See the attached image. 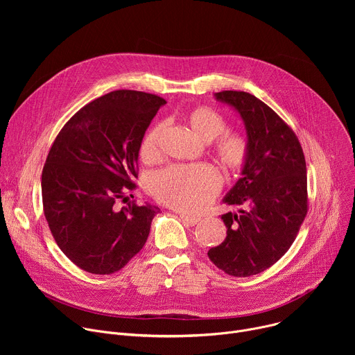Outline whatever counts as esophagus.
<instances>
[{
	"label": "esophagus",
	"mask_w": 355,
	"mask_h": 355,
	"mask_svg": "<svg viewBox=\"0 0 355 355\" xmlns=\"http://www.w3.org/2000/svg\"><path fill=\"white\" fill-rule=\"evenodd\" d=\"M180 218H181V220H182L185 225H188V226H195V225L200 220L199 218L189 216V215H187V214H180Z\"/></svg>",
	"instance_id": "1"
}]
</instances>
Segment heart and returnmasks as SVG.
<instances>
[{"mask_svg": "<svg viewBox=\"0 0 355 355\" xmlns=\"http://www.w3.org/2000/svg\"><path fill=\"white\" fill-rule=\"evenodd\" d=\"M189 130L202 141H212L226 130V122L216 111L200 107L187 115ZM164 126L151 128L141 140L140 155L153 159L159 153V144ZM215 156L227 171H239L248 157V143L239 133H225L214 147ZM220 188L219 174L207 164L171 166L150 178V191L163 204L187 212L204 208Z\"/></svg>", "mask_w": 355, "mask_h": 355, "instance_id": "1", "label": "heart"}]
</instances>
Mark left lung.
<instances>
[{"label": "left lung", "mask_w": 355, "mask_h": 355, "mask_svg": "<svg viewBox=\"0 0 355 355\" xmlns=\"http://www.w3.org/2000/svg\"><path fill=\"white\" fill-rule=\"evenodd\" d=\"M215 99L240 115L248 157L222 199L245 209L222 215L227 236L208 257L229 275L250 277L270 268L292 245L308 214L306 163L296 135L261 99L244 91L216 92Z\"/></svg>", "instance_id": "left-lung-1"}]
</instances>
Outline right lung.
Instances as JSON below:
<instances>
[{
    "mask_svg": "<svg viewBox=\"0 0 355 355\" xmlns=\"http://www.w3.org/2000/svg\"><path fill=\"white\" fill-rule=\"evenodd\" d=\"M166 101L118 89L94 99L60 130L42 173L46 220L58 245L81 270L112 274L143 248L159 208L118 209L135 188L144 133Z\"/></svg>",
    "mask_w": 355,
    "mask_h": 355,
    "instance_id": "obj_1",
    "label": "right lung"
}]
</instances>
